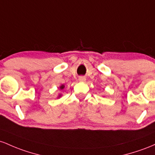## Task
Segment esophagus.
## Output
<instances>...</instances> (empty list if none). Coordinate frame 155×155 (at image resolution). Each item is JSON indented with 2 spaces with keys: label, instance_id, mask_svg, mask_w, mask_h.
<instances>
[{
  "label": "esophagus",
  "instance_id": "34e87169",
  "mask_svg": "<svg viewBox=\"0 0 155 155\" xmlns=\"http://www.w3.org/2000/svg\"><path fill=\"white\" fill-rule=\"evenodd\" d=\"M79 80H80V81H86V78H85V77H80Z\"/></svg>",
  "mask_w": 155,
  "mask_h": 155
}]
</instances>
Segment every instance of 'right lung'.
I'll return each mask as SVG.
<instances>
[{
    "label": "right lung",
    "instance_id": "obj_1",
    "mask_svg": "<svg viewBox=\"0 0 155 155\" xmlns=\"http://www.w3.org/2000/svg\"><path fill=\"white\" fill-rule=\"evenodd\" d=\"M64 88V85H62V86L60 87V88H61V89H63ZM60 97H61V96H60Z\"/></svg>",
    "mask_w": 155,
    "mask_h": 155
}]
</instances>
